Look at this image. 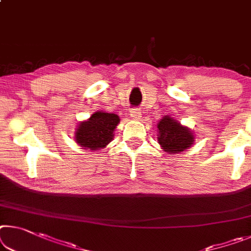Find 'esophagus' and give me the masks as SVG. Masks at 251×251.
<instances>
[{"label":"esophagus","instance_id":"34e87169","mask_svg":"<svg viewBox=\"0 0 251 251\" xmlns=\"http://www.w3.org/2000/svg\"><path fill=\"white\" fill-rule=\"evenodd\" d=\"M130 117H132L134 121H140L142 117V113L137 109H132V111H130Z\"/></svg>","mask_w":251,"mask_h":251}]
</instances>
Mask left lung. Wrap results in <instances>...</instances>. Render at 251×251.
<instances>
[{"label": "left lung", "mask_w": 251, "mask_h": 251, "mask_svg": "<svg viewBox=\"0 0 251 251\" xmlns=\"http://www.w3.org/2000/svg\"><path fill=\"white\" fill-rule=\"evenodd\" d=\"M194 134L176 118L163 116L157 123V143L169 154L182 153L194 144Z\"/></svg>", "instance_id": "obj_1"}]
</instances>
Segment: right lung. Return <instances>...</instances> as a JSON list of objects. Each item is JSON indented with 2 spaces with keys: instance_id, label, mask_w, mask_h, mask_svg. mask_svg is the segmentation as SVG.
Here are the masks:
<instances>
[{
  "instance_id": "obj_1",
  "label": "right lung",
  "mask_w": 251,
  "mask_h": 251,
  "mask_svg": "<svg viewBox=\"0 0 251 251\" xmlns=\"http://www.w3.org/2000/svg\"><path fill=\"white\" fill-rule=\"evenodd\" d=\"M121 122L118 115L98 110L79 123L75 130V142L82 150L98 151L114 140V132Z\"/></svg>"
}]
</instances>
